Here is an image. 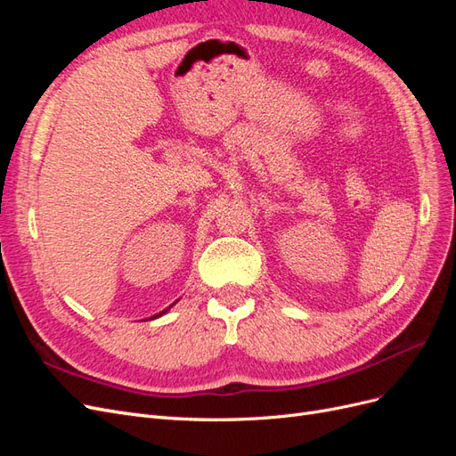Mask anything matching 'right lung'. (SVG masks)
<instances>
[{"instance_id": "obj_1", "label": "right lung", "mask_w": 456, "mask_h": 456, "mask_svg": "<svg viewBox=\"0 0 456 456\" xmlns=\"http://www.w3.org/2000/svg\"><path fill=\"white\" fill-rule=\"evenodd\" d=\"M169 308H171V306H169ZM163 312H167V310H163ZM163 312H159V314H158V315H161V314H163ZM158 315H154V317H158Z\"/></svg>"}]
</instances>
